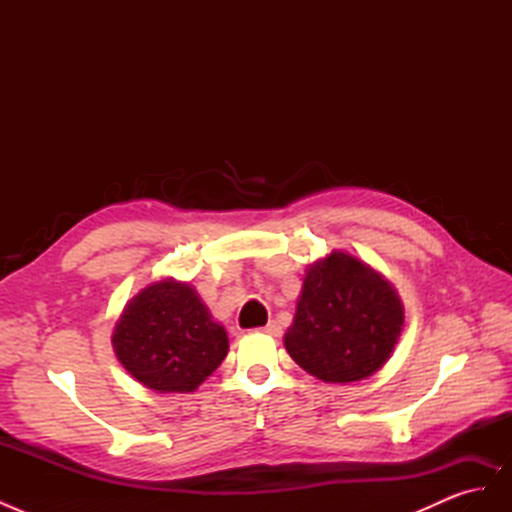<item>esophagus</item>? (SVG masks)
Returning a JSON list of instances; mask_svg holds the SVG:
<instances>
[{"label":"esophagus","mask_w":512,"mask_h":512,"mask_svg":"<svg viewBox=\"0 0 512 512\" xmlns=\"http://www.w3.org/2000/svg\"><path fill=\"white\" fill-rule=\"evenodd\" d=\"M260 331H262V333H269V335H273V337H280V335H282V327H280V324H277L275 320H271V322L267 324V327H262Z\"/></svg>","instance_id":"esophagus-1"}]
</instances>
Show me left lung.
<instances>
[{
  "label": "left lung",
  "mask_w": 512,
  "mask_h": 512,
  "mask_svg": "<svg viewBox=\"0 0 512 512\" xmlns=\"http://www.w3.org/2000/svg\"><path fill=\"white\" fill-rule=\"evenodd\" d=\"M401 331L397 290L363 260L333 250L309 265L284 346L307 374L346 384L376 374Z\"/></svg>",
  "instance_id": "left-lung-1"
}]
</instances>
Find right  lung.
I'll use <instances>...</instances> for the list:
<instances>
[{
	"mask_svg": "<svg viewBox=\"0 0 512 512\" xmlns=\"http://www.w3.org/2000/svg\"><path fill=\"white\" fill-rule=\"evenodd\" d=\"M113 348L130 374L158 393H192L228 354V335L196 290L173 277L128 301L115 324Z\"/></svg>",
	"mask_w": 512,
	"mask_h": 512,
	"instance_id": "obj_1",
	"label": "right lung"
}]
</instances>
